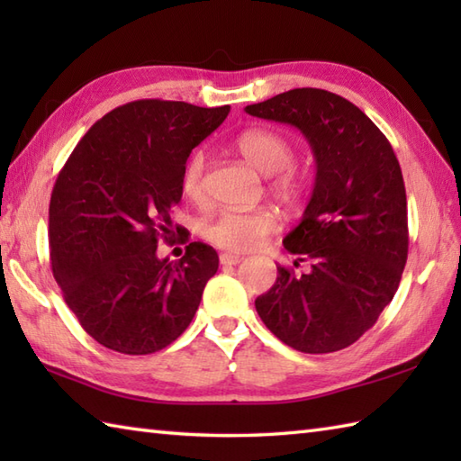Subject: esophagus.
Listing matches in <instances>:
<instances>
[{"instance_id": "1", "label": "esophagus", "mask_w": 461, "mask_h": 461, "mask_svg": "<svg viewBox=\"0 0 461 461\" xmlns=\"http://www.w3.org/2000/svg\"><path fill=\"white\" fill-rule=\"evenodd\" d=\"M220 261H221V266H238V263L243 261V256H240V253H233V251H225L220 256Z\"/></svg>"}]
</instances>
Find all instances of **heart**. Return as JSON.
I'll use <instances>...</instances> for the list:
<instances>
[{
	"instance_id": "1",
	"label": "heart",
	"mask_w": 461,
	"mask_h": 461,
	"mask_svg": "<svg viewBox=\"0 0 461 461\" xmlns=\"http://www.w3.org/2000/svg\"><path fill=\"white\" fill-rule=\"evenodd\" d=\"M236 150L261 174H273L269 190L287 208H297L305 198V178L297 170L289 168L295 150L287 136L267 129H251L238 136ZM203 170V152H194L182 168L180 192L192 203H202L205 200ZM277 213L261 205L253 210H223L208 221L203 233L218 248L249 251L261 246L263 240L277 230Z\"/></svg>"
}]
</instances>
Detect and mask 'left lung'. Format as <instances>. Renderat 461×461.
<instances>
[{
  "label": "left lung",
  "instance_id": "8db88e82",
  "mask_svg": "<svg viewBox=\"0 0 461 461\" xmlns=\"http://www.w3.org/2000/svg\"><path fill=\"white\" fill-rule=\"evenodd\" d=\"M295 126L317 162L301 223L283 240L309 271L277 266L256 309L287 347L325 355L350 347L393 301L408 258L402 170L388 139L358 106L322 89H293L246 106Z\"/></svg>",
  "mask_w": 461,
  "mask_h": 461
}]
</instances>
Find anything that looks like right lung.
<instances>
[{
    "instance_id": "add662e5",
    "label": "right lung",
    "mask_w": 461,
    "mask_h": 461,
    "mask_svg": "<svg viewBox=\"0 0 461 461\" xmlns=\"http://www.w3.org/2000/svg\"><path fill=\"white\" fill-rule=\"evenodd\" d=\"M230 104L126 103L96 121L49 203L51 269L65 303L103 347L122 355L162 350L188 329L218 253L202 241L178 261L156 256L172 221L190 152L225 121Z\"/></svg>"
}]
</instances>
